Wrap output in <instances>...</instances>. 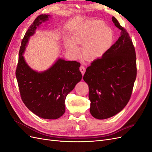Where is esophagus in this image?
I'll return each mask as SVG.
<instances>
[{"instance_id":"34e87169","label":"esophagus","mask_w":152,"mask_h":152,"mask_svg":"<svg viewBox=\"0 0 152 152\" xmlns=\"http://www.w3.org/2000/svg\"><path fill=\"white\" fill-rule=\"evenodd\" d=\"M80 71L81 72L82 75H83L84 74L85 72H86V68L84 66H80Z\"/></svg>"}]
</instances>
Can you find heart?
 Instances as JSON below:
<instances>
[{
  "instance_id": "1",
  "label": "heart",
  "mask_w": 152,
  "mask_h": 152,
  "mask_svg": "<svg viewBox=\"0 0 152 152\" xmlns=\"http://www.w3.org/2000/svg\"><path fill=\"white\" fill-rule=\"evenodd\" d=\"M104 25L102 21H91L74 33L73 40L77 44H84L82 53L87 59H94L101 57L111 45L113 31L109 26ZM67 44L69 50L78 55L79 49L77 45L70 40Z\"/></svg>"
}]
</instances>
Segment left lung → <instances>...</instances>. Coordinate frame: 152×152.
<instances>
[{"label":"left lung","mask_w":152,"mask_h":152,"mask_svg":"<svg viewBox=\"0 0 152 152\" xmlns=\"http://www.w3.org/2000/svg\"><path fill=\"white\" fill-rule=\"evenodd\" d=\"M112 21L121 30V37L102 57L86 69L84 80L89 86L90 112L106 119L120 112L132 94L136 78V56L129 34L115 17Z\"/></svg>","instance_id":"left-lung-1"}]
</instances>
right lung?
Segmentation results:
<instances>
[{"label": "right lung", "instance_id": "right-lung-1", "mask_svg": "<svg viewBox=\"0 0 152 152\" xmlns=\"http://www.w3.org/2000/svg\"><path fill=\"white\" fill-rule=\"evenodd\" d=\"M49 17L48 15H39L26 32L21 41L16 77L26 107L40 118L57 119L65 113L67 94L82 79L80 64L59 58L47 70L38 72L27 65L23 56L30 37Z\"/></svg>", "mask_w": 152, "mask_h": 152}]
</instances>
